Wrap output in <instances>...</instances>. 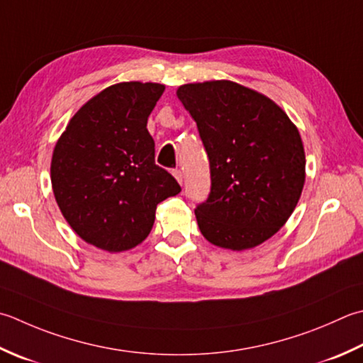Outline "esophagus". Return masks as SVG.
Returning <instances> with one entry per match:
<instances>
[{
	"label": "esophagus",
	"instance_id": "1",
	"mask_svg": "<svg viewBox=\"0 0 363 363\" xmlns=\"http://www.w3.org/2000/svg\"><path fill=\"white\" fill-rule=\"evenodd\" d=\"M173 176L176 177V179H177V182H179V184H182V172H181V169H173Z\"/></svg>",
	"mask_w": 363,
	"mask_h": 363
}]
</instances>
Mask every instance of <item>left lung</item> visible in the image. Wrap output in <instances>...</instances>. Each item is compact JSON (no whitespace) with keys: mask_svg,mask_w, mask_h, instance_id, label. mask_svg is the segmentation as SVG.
<instances>
[{"mask_svg":"<svg viewBox=\"0 0 363 363\" xmlns=\"http://www.w3.org/2000/svg\"><path fill=\"white\" fill-rule=\"evenodd\" d=\"M209 159L211 191L195 216L211 244L245 250L285 225L305 182L301 135L271 99L220 80L177 89Z\"/></svg>","mask_w":363,"mask_h":363,"instance_id":"8db88e82","label":"left lung"}]
</instances>
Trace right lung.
Here are the masks:
<instances>
[{
    "label": "right lung",
    "mask_w": 363,
    "mask_h": 363,
    "mask_svg": "<svg viewBox=\"0 0 363 363\" xmlns=\"http://www.w3.org/2000/svg\"><path fill=\"white\" fill-rule=\"evenodd\" d=\"M165 91L157 83H118L78 110L55 146L53 194L64 218L88 244L106 252L138 245L157 204L181 191L155 165L146 124Z\"/></svg>",
    "instance_id": "obj_1"
}]
</instances>
